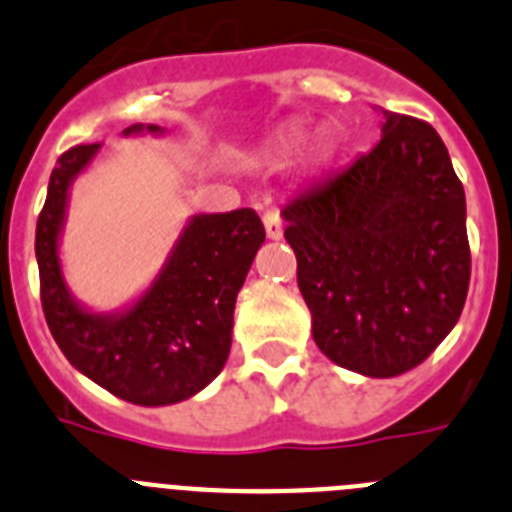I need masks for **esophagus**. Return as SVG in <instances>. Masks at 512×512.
I'll list each match as a JSON object with an SVG mask.
<instances>
[{
	"mask_svg": "<svg viewBox=\"0 0 512 512\" xmlns=\"http://www.w3.org/2000/svg\"><path fill=\"white\" fill-rule=\"evenodd\" d=\"M264 228L271 241H279V238H282V217H279L277 210L264 212Z\"/></svg>",
	"mask_w": 512,
	"mask_h": 512,
	"instance_id": "obj_1",
	"label": "esophagus"
}]
</instances>
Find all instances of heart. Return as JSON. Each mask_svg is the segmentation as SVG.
I'll return each instance as SVG.
<instances>
[{
	"label": "heart",
	"mask_w": 512,
	"mask_h": 512,
	"mask_svg": "<svg viewBox=\"0 0 512 512\" xmlns=\"http://www.w3.org/2000/svg\"><path fill=\"white\" fill-rule=\"evenodd\" d=\"M297 143H300V135H297V133L284 135V138L277 143V153H282V156H284V153H292L297 148ZM328 153H330L328 140H318V143H315V156L328 158Z\"/></svg>",
	"instance_id": "obj_1"
}]
</instances>
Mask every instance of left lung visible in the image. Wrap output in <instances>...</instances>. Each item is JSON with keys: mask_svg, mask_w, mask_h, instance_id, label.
Wrapping results in <instances>:
<instances>
[{"mask_svg": "<svg viewBox=\"0 0 512 512\" xmlns=\"http://www.w3.org/2000/svg\"><path fill=\"white\" fill-rule=\"evenodd\" d=\"M382 115L372 151L282 210L312 338L333 364L374 379L433 354L472 274L467 200L441 135Z\"/></svg>", "mask_w": 512, "mask_h": 512, "instance_id": "1", "label": "left lung"}]
</instances>
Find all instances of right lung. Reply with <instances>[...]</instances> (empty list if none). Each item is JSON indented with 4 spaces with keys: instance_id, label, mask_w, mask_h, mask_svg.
<instances>
[{
    "instance_id": "obj_1",
    "label": "right lung",
    "mask_w": 512,
    "mask_h": 512,
    "mask_svg": "<svg viewBox=\"0 0 512 512\" xmlns=\"http://www.w3.org/2000/svg\"><path fill=\"white\" fill-rule=\"evenodd\" d=\"M164 133L158 125L135 122L122 138ZM99 151L102 143L66 151L48 182L35 230L45 320L76 372L133 405H174L223 372L235 297L264 243V225L251 207L192 215L164 266L135 300L110 312L92 310L76 300L63 277L61 235L71 187Z\"/></svg>"
}]
</instances>
